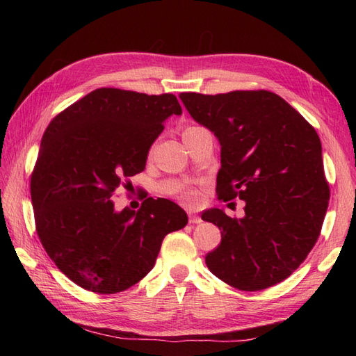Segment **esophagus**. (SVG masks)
<instances>
[{"instance_id": "34e87169", "label": "esophagus", "mask_w": 356, "mask_h": 356, "mask_svg": "<svg viewBox=\"0 0 356 356\" xmlns=\"http://www.w3.org/2000/svg\"><path fill=\"white\" fill-rule=\"evenodd\" d=\"M200 222H202V218H200L199 216H195V214L190 213V223H193V225H197V223H200Z\"/></svg>"}]
</instances>
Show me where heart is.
I'll return each mask as SVG.
<instances>
[{
	"label": "heart",
	"mask_w": 356,
	"mask_h": 356,
	"mask_svg": "<svg viewBox=\"0 0 356 356\" xmlns=\"http://www.w3.org/2000/svg\"><path fill=\"white\" fill-rule=\"evenodd\" d=\"M191 128H195V127H186L185 128V131H188V130H191ZM184 131V133H185ZM182 197L186 200V202H195V199H197V193H195L194 190H186V191H184L182 193Z\"/></svg>",
	"instance_id": "b5f03b06"
}]
</instances>
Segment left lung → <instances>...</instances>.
<instances>
[{
  "label": "left lung",
  "mask_w": 356,
  "mask_h": 356,
  "mask_svg": "<svg viewBox=\"0 0 356 356\" xmlns=\"http://www.w3.org/2000/svg\"><path fill=\"white\" fill-rule=\"evenodd\" d=\"M194 120L222 147L218 200H245V217L213 208L202 218L222 229L208 269L240 291L283 282L306 260L321 232L330 190L315 128L268 90L180 93Z\"/></svg>",
  "instance_id": "1"
}]
</instances>
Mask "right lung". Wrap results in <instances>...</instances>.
Returning <instances> with one entry per match:
<instances>
[{"mask_svg": "<svg viewBox=\"0 0 356 356\" xmlns=\"http://www.w3.org/2000/svg\"><path fill=\"white\" fill-rule=\"evenodd\" d=\"M182 115L171 93L97 88L53 118L30 179L36 232L53 263L82 289L118 293L153 269L166 234L185 211L148 197L115 209L113 194L145 170L165 120Z\"/></svg>", "mask_w": 356, "mask_h": 356, "instance_id": "right-lung-1", "label": "right lung"}]
</instances>
